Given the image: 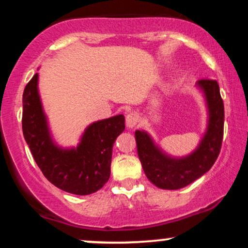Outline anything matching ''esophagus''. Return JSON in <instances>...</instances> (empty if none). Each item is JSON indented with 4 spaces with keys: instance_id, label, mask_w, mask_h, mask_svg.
I'll list each match as a JSON object with an SVG mask.
<instances>
[{
    "instance_id": "1",
    "label": "esophagus",
    "mask_w": 248,
    "mask_h": 248,
    "mask_svg": "<svg viewBox=\"0 0 248 248\" xmlns=\"http://www.w3.org/2000/svg\"><path fill=\"white\" fill-rule=\"evenodd\" d=\"M140 121H141L140 115H139V113H136V112L128 113L126 116V124H127V127H129V128L138 126V124H140Z\"/></svg>"
}]
</instances>
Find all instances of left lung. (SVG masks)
<instances>
[{
    "instance_id": "8db88e82",
    "label": "left lung",
    "mask_w": 248,
    "mask_h": 248,
    "mask_svg": "<svg viewBox=\"0 0 248 248\" xmlns=\"http://www.w3.org/2000/svg\"><path fill=\"white\" fill-rule=\"evenodd\" d=\"M198 86L204 91L209 107V127L201 144L186 158H171L155 147L147 133L136 130L135 140L147 178L160 189L177 190L191 184L209 171L220 153L224 136V102L217 80L201 79Z\"/></svg>"
}]
</instances>
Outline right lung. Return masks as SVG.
<instances>
[{"instance_id": "obj_1", "label": "right lung", "mask_w": 248, "mask_h": 248, "mask_svg": "<svg viewBox=\"0 0 248 248\" xmlns=\"http://www.w3.org/2000/svg\"><path fill=\"white\" fill-rule=\"evenodd\" d=\"M38 75L23 92L22 129L33 160L53 186L75 195H90L110 176L113 143L124 129V115L96 121L87 128L77 149L62 150L53 144L47 129L38 90Z\"/></svg>"}]
</instances>
